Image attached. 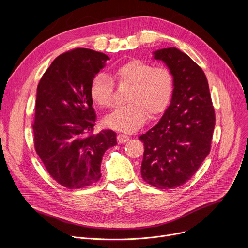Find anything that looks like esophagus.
I'll use <instances>...</instances> for the list:
<instances>
[{"label": "esophagus", "mask_w": 248, "mask_h": 248, "mask_svg": "<svg viewBox=\"0 0 248 248\" xmlns=\"http://www.w3.org/2000/svg\"><path fill=\"white\" fill-rule=\"evenodd\" d=\"M129 136L128 135H126V134H122V133H120V134H118V136H117V139H118V142L119 143H124V142H126V141H128L129 140Z\"/></svg>", "instance_id": "34e87169"}]
</instances>
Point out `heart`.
<instances>
[{"label":"heart","instance_id":"heart-1","mask_svg":"<svg viewBox=\"0 0 248 248\" xmlns=\"http://www.w3.org/2000/svg\"><path fill=\"white\" fill-rule=\"evenodd\" d=\"M113 78L121 86H131L127 107L120 108L106 117L104 124L110 128L133 132L142 126L149 115L155 118L162 114L172 97L174 78L171 70L165 65L154 66L143 60H130L113 73ZM115 83L104 74L96 75L90 83V96L103 109L115 106Z\"/></svg>","mask_w":248,"mask_h":248}]
</instances>
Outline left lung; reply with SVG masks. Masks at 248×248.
<instances>
[{"label":"left lung","instance_id":"8db88e82","mask_svg":"<svg viewBox=\"0 0 248 248\" xmlns=\"http://www.w3.org/2000/svg\"><path fill=\"white\" fill-rule=\"evenodd\" d=\"M171 70L170 104L158 124L139 139L144 143L141 176L160 189L185 185L211 150L215 111L207 78L189 56L174 47L154 52Z\"/></svg>","mask_w":248,"mask_h":248}]
</instances>
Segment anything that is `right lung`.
I'll use <instances>...</instances> for the list:
<instances>
[{"mask_svg":"<svg viewBox=\"0 0 248 248\" xmlns=\"http://www.w3.org/2000/svg\"><path fill=\"white\" fill-rule=\"evenodd\" d=\"M107 55L77 48L57 57L41 78L35 105L34 147L52 178L79 189L97 183L105 151L117 144L111 129L93 133L90 83Z\"/></svg>","mask_w":248,"mask_h":248,"instance_id":"obj_1","label":"right lung"}]
</instances>
